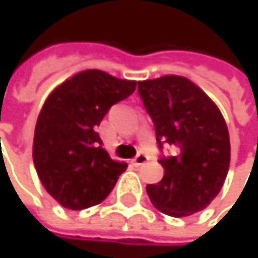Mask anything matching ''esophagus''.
Instances as JSON below:
<instances>
[{"label":"esophagus","mask_w":258,"mask_h":258,"mask_svg":"<svg viewBox=\"0 0 258 258\" xmlns=\"http://www.w3.org/2000/svg\"><path fill=\"white\" fill-rule=\"evenodd\" d=\"M147 161H149V156H147V155H144V153H138V155L135 156V159H134V165L140 167V165L146 164Z\"/></svg>","instance_id":"esophagus-1"}]
</instances>
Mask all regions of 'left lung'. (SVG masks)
<instances>
[{
    "mask_svg": "<svg viewBox=\"0 0 258 258\" xmlns=\"http://www.w3.org/2000/svg\"><path fill=\"white\" fill-rule=\"evenodd\" d=\"M138 93L153 120L164 177L147 185L162 213L182 218L206 209L219 194L230 167V137L215 102L185 76L165 75L138 82Z\"/></svg>",
    "mask_w": 258,
    "mask_h": 258,
    "instance_id": "1",
    "label": "left lung"
}]
</instances>
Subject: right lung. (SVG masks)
Listing matches in <instances>:
<instances>
[{
    "label": "right lung",
    "instance_id": "1",
    "mask_svg": "<svg viewBox=\"0 0 258 258\" xmlns=\"http://www.w3.org/2000/svg\"><path fill=\"white\" fill-rule=\"evenodd\" d=\"M135 87L137 81L88 69L66 79L45 100L36 123L33 161L45 189L66 209L99 204L127 168L126 162L111 159L96 127Z\"/></svg>",
    "mask_w": 258,
    "mask_h": 258
}]
</instances>
